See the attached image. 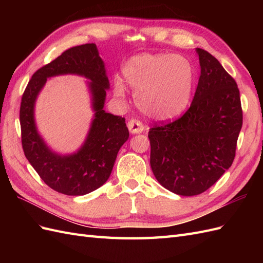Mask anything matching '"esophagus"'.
<instances>
[{
    "label": "esophagus",
    "mask_w": 263,
    "mask_h": 263,
    "mask_svg": "<svg viewBox=\"0 0 263 263\" xmlns=\"http://www.w3.org/2000/svg\"><path fill=\"white\" fill-rule=\"evenodd\" d=\"M127 127H128V129L132 134H140L142 130H144V125L138 119H130L127 124Z\"/></svg>",
    "instance_id": "34e87169"
}]
</instances>
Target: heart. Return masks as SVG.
Segmentation results:
<instances>
[{
    "instance_id": "obj_1",
    "label": "heart",
    "mask_w": 263,
    "mask_h": 263,
    "mask_svg": "<svg viewBox=\"0 0 263 263\" xmlns=\"http://www.w3.org/2000/svg\"><path fill=\"white\" fill-rule=\"evenodd\" d=\"M123 76L134 90L138 108L151 119L169 122L179 118L190 105L194 85V69L181 54L144 53L125 63ZM114 93L124 98L123 80L114 81Z\"/></svg>"
}]
</instances>
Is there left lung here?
I'll return each mask as SVG.
<instances>
[{"mask_svg": "<svg viewBox=\"0 0 263 263\" xmlns=\"http://www.w3.org/2000/svg\"><path fill=\"white\" fill-rule=\"evenodd\" d=\"M201 76L190 108L182 117L150 128V165L171 192H205L232 165L242 126L240 94L219 61L196 48Z\"/></svg>", "mask_w": 263, "mask_h": 263, "instance_id": "left-lung-1", "label": "left lung"}]
</instances>
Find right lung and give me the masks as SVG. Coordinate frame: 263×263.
Masks as SVG:
<instances>
[{"mask_svg":"<svg viewBox=\"0 0 263 263\" xmlns=\"http://www.w3.org/2000/svg\"><path fill=\"white\" fill-rule=\"evenodd\" d=\"M62 74L84 76L91 93L95 116L84 145L70 155L52 152L36 130L34 103L46 79ZM109 89L104 61L95 44L76 46L38 69L24 91L20 122L25 157L47 185L66 195H85L109 178L119 149L129 137L125 118L106 113Z\"/></svg>","mask_w":263,"mask_h":263,"instance_id":"obj_1","label":"right lung"}]
</instances>
